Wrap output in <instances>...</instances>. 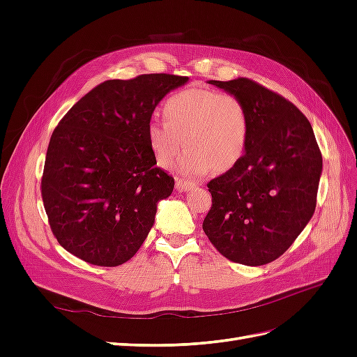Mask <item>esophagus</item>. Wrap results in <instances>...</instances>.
Instances as JSON below:
<instances>
[{
	"label": "esophagus",
	"mask_w": 357,
	"mask_h": 357,
	"mask_svg": "<svg viewBox=\"0 0 357 357\" xmlns=\"http://www.w3.org/2000/svg\"><path fill=\"white\" fill-rule=\"evenodd\" d=\"M197 185L195 183L192 181H186V180H181V178H176V189L178 192H185V190H189L192 188H195Z\"/></svg>",
	"instance_id": "34e87169"
}]
</instances>
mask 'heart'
Listing matches in <instances>:
<instances>
[{"label":"heart","mask_w":357,"mask_h":357,"mask_svg":"<svg viewBox=\"0 0 357 357\" xmlns=\"http://www.w3.org/2000/svg\"><path fill=\"white\" fill-rule=\"evenodd\" d=\"M164 122L147 126L150 150L159 167H169L181 149L176 169L188 178L228 171L244 156L252 121L244 101L234 93L207 88L180 91L162 105Z\"/></svg>","instance_id":"1"}]
</instances>
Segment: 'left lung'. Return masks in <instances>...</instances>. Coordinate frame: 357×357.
<instances>
[{"mask_svg":"<svg viewBox=\"0 0 357 357\" xmlns=\"http://www.w3.org/2000/svg\"><path fill=\"white\" fill-rule=\"evenodd\" d=\"M210 83L240 96L252 129L238 164L207 183L211 207L202 229L229 261L265 265L314 214L321 152L308 119L284 96L247 77Z\"/></svg>","mask_w":357,"mask_h":357,"instance_id":"1","label":"left lung"}]
</instances>
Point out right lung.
Wrapping results in <instances>:
<instances>
[{
    "mask_svg": "<svg viewBox=\"0 0 357 357\" xmlns=\"http://www.w3.org/2000/svg\"><path fill=\"white\" fill-rule=\"evenodd\" d=\"M186 82L165 73L107 80L59 121L41 198L53 235L75 257L119 266L144 243L158 202L174 189V178L156 167L147 126L158 102Z\"/></svg>",
    "mask_w": 357,
    "mask_h": 357,
    "instance_id": "obj_1",
    "label": "right lung"
}]
</instances>
